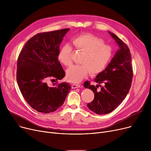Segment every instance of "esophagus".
I'll use <instances>...</instances> for the list:
<instances>
[{
	"label": "esophagus",
	"instance_id": "1",
	"mask_svg": "<svg viewBox=\"0 0 151 151\" xmlns=\"http://www.w3.org/2000/svg\"><path fill=\"white\" fill-rule=\"evenodd\" d=\"M81 87V85L79 84H72V88L76 89V88H79Z\"/></svg>",
	"mask_w": 151,
	"mask_h": 151
}]
</instances>
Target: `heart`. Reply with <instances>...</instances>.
I'll list each match as a JSON object with an SVG mask.
<instances>
[{
    "label": "heart",
    "mask_w": 151,
    "mask_h": 151,
    "mask_svg": "<svg viewBox=\"0 0 151 151\" xmlns=\"http://www.w3.org/2000/svg\"><path fill=\"white\" fill-rule=\"evenodd\" d=\"M72 43L78 50L85 52L81 65H75L67 70L68 80L78 83L90 72L92 75L101 73L107 67L113 56V49L104 43L102 39L92 34H86L72 39ZM72 47L69 44L63 45L59 50L58 59L65 66L71 65Z\"/></svg>",
    "instance_id": "heart-1"
}]
</instances>
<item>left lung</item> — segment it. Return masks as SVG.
<instances>
[{
	"mask_svg": "<svg viewBox=\"0 0 151 151\" xmlns=\"http://www.w3.org/2000/svg\"><path fill=\"white\" fill-rule=\"evenodd\" d=\"M108 32L115 40L119 49L105 70L94 79L99 85H91L88 81L84 83V88L90 89L94 93L93 101L87 106L98 114H108L121 104L130 91L133 75L129 47L115 34ZM99 86L100 89H98Z\"/></svg>",
	"mask_w": 151,
	"mask_h": 151,
	"instance_id": "left-lung-1",
	"label": "left lung"
}]
</instances>
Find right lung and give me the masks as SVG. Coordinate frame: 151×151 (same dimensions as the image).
Returning a JSON list of instances; mask_svg holds the SVG:
<instances>
[{"instance_id":"1","label":"right lung","mask_w":151,"mask_h":151,"mask_svg":"<svg viewBox=\"0 0 151 151\" xmlns=\"http://www.w3.org/2000/svg\"><path fill=\"white\" fill-rule=\"evenodd\" d=\"M70 29L39 33L30 38L18 58L17 80L27 104L38 112L50 113L60 107L69 92L67 83L50 87V78L62 80L65 73L58 60L60 44Z\"/></svg>"}]
</instances>
